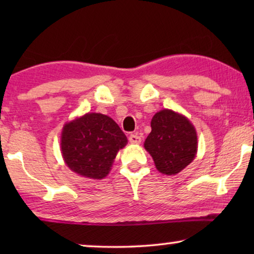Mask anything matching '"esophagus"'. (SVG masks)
<instances>
[{
	"mask_svg": "<svg viewBox=\"0 0 254 254\" xmlns=\"http://www.w3.org/2000/svg\"><path fill=\"white\" fill-rule=\"evenodd\" d=\"M128 140H129V142L131 144H140L141 143V137L140 135L138 134H131L129 135V137H128Z\"/></svg>",
	"mask_w": 254,
	"mask_h": 254,
	"instance_id": "esophagus-1",
	"label": "esophagus"
}]
</instances>
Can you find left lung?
I'll return each instance as SVG.
<instances>
[{
  "label": "left lung",
  "instance_id": "1",
  "mask_svg": "<svg viewBox=\"0 0 254 254\" xmlns=\"http://www.w3.org/2000/svg\"><path fill=\"white\" fill-rule=\"evenodd\" d=\"M144 149L159 172L177 175L193 162L197 152V135L185 116L164 109L152 117Z\"/></svg>",
  "mask_w": 254,
  "mask_h": 254
}]
</instances>
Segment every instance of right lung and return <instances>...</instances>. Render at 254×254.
<instances>
[{
  "instance_id": "1",
  "label": "right lung",
  "mask_w": 254,
  "mask_h": 254,
  "mask_svg": "<svg viewBox=\"0 0 254 254\" xmlns=\"http://www.w3.org/2000/svg\"><path fill=\"white\" fill-rule=\"evenodd\" d=\"M127 142L126 135L112 118L89 112L64 124L61 154L72 172L85 178L103 179L110 173L118 151Z\"/></svg>"
}]
</instances>
